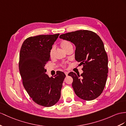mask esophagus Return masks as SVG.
I'll return each mask as SVG.
<instances>
[{"label": "esophagus", "mask_w": 126, "mask_h": 126, "mask_svg": "<svg viewBox=\"0 0 126 126\" xmlns=\"http://www.w3.org/2000/svg\"><path fill=\"white\" fill-rule=\"evenodd\" d=\"M64 73H65V75L67 76V75H68V72H64Z\"/></svg>", "instance_id": "1"}]
</instances>
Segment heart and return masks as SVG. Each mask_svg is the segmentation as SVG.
<instances>
[{"instance_id": "b5f03b06", "label": "heart", "mask_w": 126, "mask_h": 126, "mask_svg": "<svg viewBox=\"0 0 126 126\" xmlns=\"http://www.w3.org/2000/svg\"><path fill=\"white\" fill-rule=\"evenodd\" d=\"M61 47H62L63 49L65 50V51L69 49V48L73 47L72 46V44H71L70 41H67V40H64L63 41H62V43L61 44ZM55 46H53L51 48L50 50V52H49V55H50V56L51 57H52L54 55V51H55ZM63 66H64V65H62Z\"/></svg>"}]
</instances>
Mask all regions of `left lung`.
Returning a JSON list of instances; mask_svg holds the SVG:
<instances>
[{
    "instance_id": "left-lung-1",
    "label": "left lung",
    "mask_w": 126,
    "mask_h": 126,
    "mask_svg": "<svg viewBox=\"0 0 126 126\" xmlns=\"http://www.w3.org/2000/svg\"><path fill=\"white\" fill-rule=\"evenodd\" d=\"M60 38L75 45L76 60L83 65L80 76L73 72L68 75L73 78L76 94L86 101L98 97L104 89L108 73V55L101 38L89 30L68 32Z\"/></svg>"
}]
</instances>
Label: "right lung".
<instances>
[{
    "label": "right lung",
    "mask_w": 126,
    "mask_h": 126,
    "mask_svg": "<svg viewBox=\"0 0 126 126\" xmlns=\"http://www.w3.org/2000/svg\"><path fill=\"white\" fill-rule=\"evenodd\" d=\"M59 35L30 37L24 41L20 50L18 66L24 87L35 103L45 107L59 101L66 76L60 71L54 78L45 73V65L50 61V49Z\"/></svg>",
    "instance_id": "right-lung-1"
}]
</instances>
